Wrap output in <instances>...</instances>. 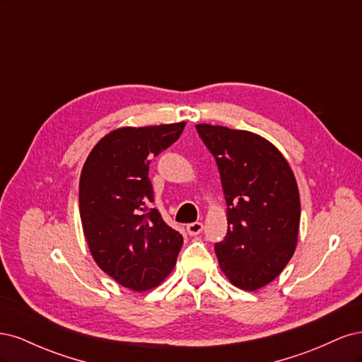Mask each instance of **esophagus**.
<instances>
[{
    "label": "esophagus",
    "mask_w": 362,
    "mask_h": 362,
    "mask_svg": "<svg viewBox=\"0 0 362 362\" xmlns=\"http://www.w3.org/2000/svg\"><path fill=\"white\" fill-rule=\"evenodd\" d=\"M202 229H204V225H202L201 222H194V223L187 225V233H189L192 237L201 234Z\"/></svg>",
    "instance_id": "esophagus-1"
}]
</instances>
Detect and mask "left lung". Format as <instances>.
Returning <instances> with one entry per match:
<instances>
[{"mask_svg":"<svg viewBox=\"0 0 362 362\" xmlns=\"http://www.w3.org/2000/svg\"><path fill=\"white\" fill-rule=\"evenodd\" d=\"M196 129L216 158L228 206L226 237L214 246L218 266L233 286L257 291L281 275L298 246V182L259 134L208 124Z\"/></svg>","mask_w":362,"mask_h":362,"instance_id":"8db88e82","label":"left lung"}]
</instances>
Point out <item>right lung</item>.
I'll return each instance as SVG.
<instances>
[{"mask_svg": "<svg viewBox=\"0 0 362 362\" xmlns=\"http://www.w3.org/2000/svg\"><path fill=\"white\" fill-rule=\"evenodd\" d=\"M185 122L122 127L90 151L80 177V217L95 262L133 291L154 288L177 264L182 235L164 223L148 178L149 163Z\"/></svg>", "mask_w": 362, "mask_h": 362, "instance_id": "add662e5", "label": "right lung"}]
</instances>
